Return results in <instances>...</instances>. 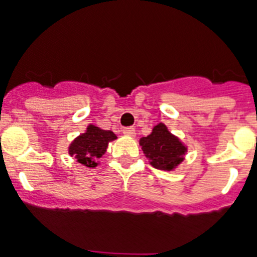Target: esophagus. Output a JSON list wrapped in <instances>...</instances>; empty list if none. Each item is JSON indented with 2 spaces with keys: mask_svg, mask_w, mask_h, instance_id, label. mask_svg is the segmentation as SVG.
I'll use <instances>...</instances> for the list:
<instances>
[{
  "mask_svg": "<svg viewBox=\"0 0 257 257\" xmlns=\"http://www.w3.org/2000/svg\"><path fill=\"white\" fill-rule=\"evenodd\" d=\"M122 133H124L125 136H131V137H135L136 129L133 128V126H125V128L122 129Z\"/></svg>",
  "mask_w": 257,
  "mask_h": 257,
  "instance_id": "obj_1",
  "label": "esophagus"
}]
</instances>
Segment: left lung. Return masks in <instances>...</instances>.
I'll use <instances>...</instances> for the list:
<instances>
[{"label":"left lung","mask_w":257,"mask_h":257,"mask_svg":"<svg viewBox=\"0 0 257 257\" xmlns=\"http://www.w3.org/2000/svg\"><path fill=\"white\" fill-rule=\"evenodd\" d=\"M144 154L150 159V165L158 170L171 171L184 159L187 146L178 137L169 132L165 124L159 122L148 137L140 140Z\"/></svg>","instance_id":"1"}]
</instances>
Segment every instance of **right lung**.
<instances>
[{
    "instance_id": "add662e5",
    "label": "right lung",
    "mask_w": 257,
    "mask_h": 257,
    "mask_svg": "<svg viewBox=\"0 0 257 257\" xmlns=\"http://www.w3.org/2000/svg\"><path fill=\"white\" fill-rule=\"evenodd\" d=\"M113 140H116V135L111 131H103L95 125H88L86 132L70 144L69 154L86 167H95L98 166L96 159L104 154L108 142Z\"/></svg>"
}]
</instances>
